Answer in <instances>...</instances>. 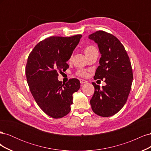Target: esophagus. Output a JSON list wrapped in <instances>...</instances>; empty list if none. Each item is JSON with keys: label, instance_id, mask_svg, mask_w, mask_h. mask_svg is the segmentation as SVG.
I'll return each instance as SVG.
<instances>
[{"label": "esophagus", "instance_id": "esophagus-1", "mask_svg": "<svg viewBox=\"0 0 151 151\" xmlns=\"http://www.w3.org/2000/svg\"><path fill=\"white\" fill-rule=\"evenodd\" d=\"M80 83H81V84H85V83H87V81H86V80H84V79H80Z\"/></svg>", "mask_w": 151, "mask_h": 151}]
</instances>
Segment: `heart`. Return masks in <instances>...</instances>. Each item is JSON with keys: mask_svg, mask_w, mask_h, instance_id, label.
Listing matches in <instances>:
<instances>
[{"mask_svg": "<svg viewBox=\"0 0 151 151\" xmlns=\"http://www.w3.org/2000/svg\"><path fill=\"white\" fill-rule=\"evenodd\" d=\"M96 50V48L95 47L93 46V45H87V46L84 47V52L86 55H88V54ZM72 57H70V59ZM76 75L81 77H86L87 75H88V72H87V70L85 69H79L76 72Z\"/></svg>", "mask_w": 151, "mask_h": 151, "instance_id": "heart-1", "label": "heart"}]
</instances>
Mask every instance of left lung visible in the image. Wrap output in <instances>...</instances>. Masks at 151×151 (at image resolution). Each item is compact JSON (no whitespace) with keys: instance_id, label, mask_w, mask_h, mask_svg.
Returning <instances> with one entry per match:
<instances>
[{"instance_id":"left-lung-1","label":"left lung","mask_w":151,"mask_h":151,"mask_svg":"<svg viewBox=\"0 0 151 151\" xmlns=\"http://www.w3.org/2000/svg\"><path fill=\"white\" fill-rule=\"evenodd\" d=\"M89 38L98 44L101 54L94 77L106 83L102 88L92 83L95 90L90 100L91 108L99 116H111L123 108L129 95L133 80L130 60L124 46L114 35L100 30Z\"/></svg>"}]
</instances>
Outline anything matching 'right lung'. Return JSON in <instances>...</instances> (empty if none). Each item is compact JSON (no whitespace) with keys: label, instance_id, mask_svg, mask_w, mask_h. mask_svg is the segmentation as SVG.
<instances>
[{"label":"right lung","instance_id":"1","mask_svg":"<svg viewBox=\"0 0 151 151\" xmlns=\"http://www.w3.org/2000/svg\"><path fill=\"white\" fill-rule=\"evenodd\" d=\"M81 37V35L50 36L40 42L28 56L26 76L31 93L40 108L53 118H62L70 112L72 94L80 88L77 79L62 84L57 78L58 72L68 68L67 61Z\"/></svg>","mask_w":151,"mask_h":151}]
</instances>
